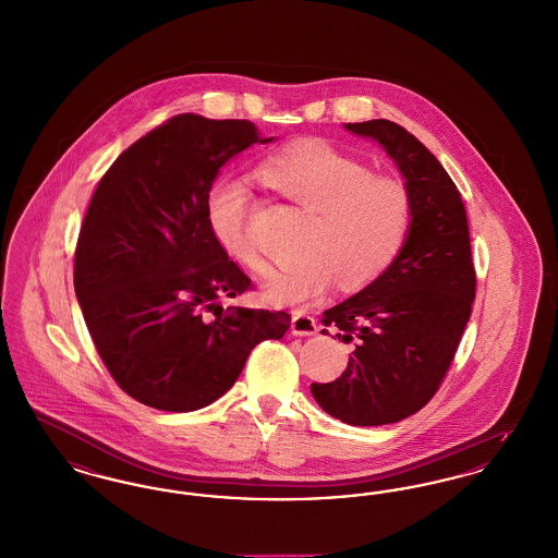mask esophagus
Wrapping results in <instances>:
<instances>
[{"mask_svg":"<svg viewBox=\"0 0 558 558\" xmlns=\"http://www.w3.org/2000/svg\"><path fill=\"white\" fill-rule=\"evenodd\" d=\"M291 333L293 336H316L318 333V325L315 318L304 313H295L291 316Z\"/></svg>","mask_w":558,"mask_h":558,"instance_id":"34e87169","label":"esophagus"}]
</instances>
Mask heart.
<instances>
[{
  "label": "heart",
  "instance_id": "obj_1",
  "mask_svg": "<svg viewBox=\"0 0 558 558\" xmlns=\"http://www.w3.org/2000/svg\"><path fill=\"white\" fill-rule=\"evenodd\" d=\"M258 177L313 215L304 260L270 268L263 295L279 306H302L331 288L361 290L384 277L409 242L412 199L389 177H375L363 162L325 142L281 147L258 165ZM247 192L240 181L218 179L206 195V220L220 250L252 270L263 260L247 240Z\"/></svg>",
  "mask_w": 558,
  "mask_h": 558
}]
</instances>
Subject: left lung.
Wrapping results in <instances>:
<instances>
[{
    "instance_id": "1",
    "label": "left lung",
    "mask_w": 558,
    "mask_h": 558,
    "mask_svg": "<svg viewBox=\"0 0 558 558\" xmlns=\"http://www.w3.org/2000/svg\"><path fill=\"white\" fill-rule=\"evenodd\" d=\"M343 126L386 149L412 199L411 235L393 267L323 313V325L356 348L341 377L311 386L323 411L375 427L434 398L471 316L475 268L461 194L436 156L386 119Z\"/></svg>"
}]
</instances>
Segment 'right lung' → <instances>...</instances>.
<instances>
[{
    "label": "right lung",
    "instance_id": "right-lung-1",
    "mask_svg": "<svg viewBox=\"0 0 558 558\" xmlns=\"http://www.w3.org/2000/svg\"><path fill=\"white\" fill-rule=\"evenodd\" d=\"M268 142L254 122L179 114L126 147L97 185L74 252V293L110 375L146 407L213 404L256 343L290 329L283 311L222 308L220 298L252 281L206 220L218 170Z\"/></svg>",
    "mask_w": 558,
    "mask_h": 558
}]
</instances>
